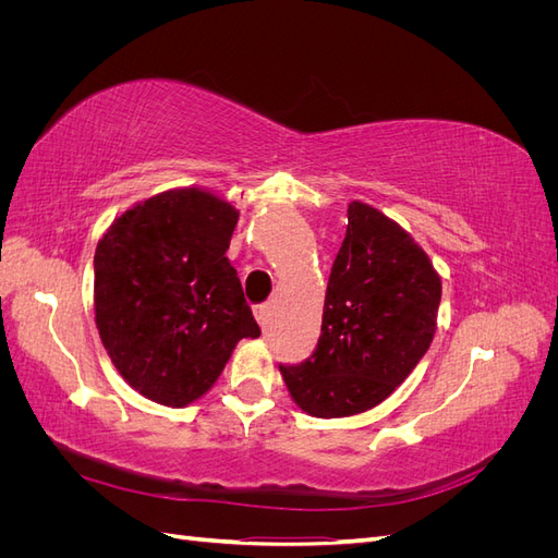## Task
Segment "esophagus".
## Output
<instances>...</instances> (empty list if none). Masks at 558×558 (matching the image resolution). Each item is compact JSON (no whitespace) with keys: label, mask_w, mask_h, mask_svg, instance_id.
I'll use <instances>...</instances> for the list:
<instances>
[{"label":"esophagus","mask_w":558,"mask_h":558,"mask_svg":"<svg viewBox=\"0 0 558 558\" xmlns=\"http://www.w3.org/2000/svg\"><path fill=\"white\" fill-rule=\"evenodd\" d=\"M253 316H256L258 324L265 328L267 320H269V307L267 305H256V307H253Z\"/></svg>","instance_id":"obj_1"}]
</instances>
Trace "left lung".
<instances>
[{"label":"left lung","mask_w":558,"mask_h":558,"mask_svg":"<svg viewBox=\"0 0 558 558\" xmlns=\"http://www.w3.org/2000/svg\"><path fill=\"white\" fill-rule=\"evenodd\" d=\"M320 337L300 365H279L298 408L337 418L373 410L410 377L433 335L442 281L426 251L363 202L347 209Z\"/></svg>","instance_id":"left-lung-1"}]
</instances>
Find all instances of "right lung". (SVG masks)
I'll list each match as a JSON object with an SVG mask.
<instances>
[{
  "mask_svg": "<svg viewBox=\"0 0 558 558\" xmlns=\"http://www.w3.org/2000/svg\"><path fill=\"white\" fill-rule=\"evenodd\" d=\"M240 211L199 189L148 197L95 248V324L123 379L185 408L205 396L260 328L226 256Z\"/></svg>",
  "mask_w": 558,
  "mask_h": 558,
  "instance_id": "add662e5",
  "label": "right lung"
}]
</instances>
